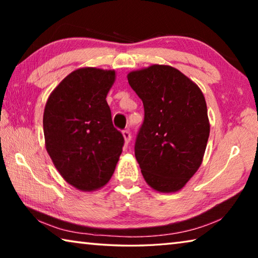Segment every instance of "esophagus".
<instances>
[{
  "instance_id": "1",
  "label": "esophagus",
  "mask_w": 258,
  "mask_h": 258,
  "mask_svg": "<svg viewBox=\"0 0 258 258\" xmlns=\"http://www.w3.org/2000/svg\"><path fill=\"white\" fill-rule=\"evenodd\" d=\"M123 137L125 139V143L126 145H128L130 141H131V138H132V135H131V132L128 130H125L123 131Z\"/></svg>"
}]
</instances>
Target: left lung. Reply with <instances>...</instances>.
I'll list each match as a JSON object with an SVG mask.
<instances>
[{
    "label": "left lung",
    "mask_w": 258,
    "mask_h": 258,
    "mask_svg": "<svg viewBox=\"0 0 258 258\" xmlns=\"http://www.w3.org/2000/svg\"><path fill=\"white\" fill-rule=\"evenodd\" d=\"M127 80L145 107L134 147L142 175L159 192L181 190L202 165L209 138L202 90L165 64L131 72Z\"/></svg>",
    "instance_id": "obj_1"
}]
</instances>
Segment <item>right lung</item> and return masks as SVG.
<instances>
[{
	"instance_id": "right-lung-1",
	"label": "right lung",
	"mask_w": 258,
	"mask_h": 258,
	"mask_svg": "<svg viewBox=\"0 0 258 258\" xmlns=\"http://www.w3.org/2000/svg\"><path fill=\"white\" fill-rule=\"evenodd\" d=\"M115 72L80 68L63 78L47 99L43 130L47 154L60 175L82 191L107 184L124 137L113 127L107 94Z\"/></svg>"
}]
</instances>
